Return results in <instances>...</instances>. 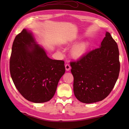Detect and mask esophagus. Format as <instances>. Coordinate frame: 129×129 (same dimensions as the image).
I'll return each instance as SVG.
<instances>
[{
  "mask_svg": "<svg viewBox=\"0 0 129 129\" xmlns=\"http://www.w3.org/2000/svg\"><path fill=\"white\" fill-rule=\"evenodd\" d=\"M71 69V67L70 66L69 64H67L66 65H65V69H66L67 71H69L70 70V69Z\"/></svg>",
  "mask_w": 129,
  "mask_h": 129,
  "instance_id": "34e87169",
  "label": "esophagus"
}]
</instances>
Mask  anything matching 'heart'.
<instances>
[{"instance_id": "obj_1", "label": "heart", "mask_w": 129, "mask_h": 129, "mask_svg": "<svg viewBox=\"0 0 129 129\" xmlns=\"http://www.w3.org/2000/svg\"><path fill=\"white\" fill-rule=\"evenodd\" d=\"M88 48V44L86 42H81L74 46L70 51V54L73 58L79 59L84 56Z\"/></svg>"}]
</instances>
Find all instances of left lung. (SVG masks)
Instances as JSON below:
<instances>
[{
	"label": "left lung",
	"mask_w": 129,
	"mask_h": 129,
	"mask_svg": "<svg viewBox=\"0 0 129 129\" xmlns=\"http://www.w3.org/2000/svg\"><path fill=\"white\" fill-rule=\"evenodd\" d=\"M74 76V93L82 103L103 100L111 92L120 72L119 51L109 32L100 47L89 52L76 61L70 62Z\"/></svg>",
	"instance_id": "obj_1"
}]
</instances>
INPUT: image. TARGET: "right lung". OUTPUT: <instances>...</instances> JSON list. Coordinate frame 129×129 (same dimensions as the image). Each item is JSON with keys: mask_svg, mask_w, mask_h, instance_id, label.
<instances>
[{"mask_svg": "<svg viewBox=\"0 0 129 129\" xmlns=\"http://www.w3.org/2000/svg\"><path fill=\"white\" fill-rule=\"evenodd\" d=\"M65 72L64 61L48 57L31 33L23 29L15 37L10 73L16 88L26 100L35 103L50 100Z\"/></svg>", "mask_w": 129, "mask_h": 129, "instance_id": "obj_1", "label": "right lung"}]
</instances>
